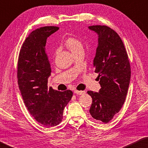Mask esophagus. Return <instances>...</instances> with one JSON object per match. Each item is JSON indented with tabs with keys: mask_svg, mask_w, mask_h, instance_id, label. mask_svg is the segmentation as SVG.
Segmentation results:
<instances>
[{
	"mask_svg": "<svg viewBox=\"0 0 148 148\" xmlns=\"http://www.w3.org/2000/svg\"><path fill=\"white\" fill-rule=\"evenodd\" d=\"M74 93L76 94L77 95H82V94H85V91H82V90H75Z\"/></svg>",
	"mask_w": 148,
	"mask_h": 148,
	"instance_id": "esophagus-1",
	"label": "esophagus"
}]
</instances>
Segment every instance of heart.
Returning <instances> with one entry per match:
<instances>
[{
  "label": "heart",
  "instance_id": "b5f03b06",
  "mask_svg": "<svg viewBox=\"0 0 148 148\" xmlns=\"http://www.w3.org/2000/svg\"><path fill=\"white\" fill-rule=\"evenodd\" d=\"M65 45L74 54L83 49V45L82 42L73 36L68 37L65 40Z\"/></svg>",
  "mask_w": 148,
  "mask_h": 148
}]
</instances>
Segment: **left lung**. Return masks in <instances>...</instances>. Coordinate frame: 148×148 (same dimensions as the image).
Returning <instances> with one entry per match:
<instances>
[{
    "mask_svg": "<svg viewBox=\"0 0 148 148\" xmlns=\"http://www.w3.org/2000/svg\"><path fill=\"white\" fill-rule=\"evenodd\" d=\"M88 28L98 34L94 66L101 86L99 92H87L92 98L90 113L95 119L107 123L120 111L125 101L131 77L130 63L116 32L106 25Z\"/></svg>",
    "mask_w": 148,
    "mask_h": 148,
    "instance_id": "obj_1",
    "label": "left lung"
}]
</instances>
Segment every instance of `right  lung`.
<instances>
[{
    "label": "right lung",
    "mask_w": 148,
    "mask_h": 148,
    "mask_svg": "<svg viewBox=\"0 0 148 148\" xmlns=\"http://www.w3.org/2000/svg\"><path fill=\"white\" fill-rule=\"evenodd\" d=\"M58 29L45 26L32 31L20 49L17 65L25 105L34 119L47 128L62 122L63 110L73 95L70 90L60 92L47 86L51 69L45 47L47 38Z\"/></svg>",
    "instance_id": "add662e5"
}]
</instances>
